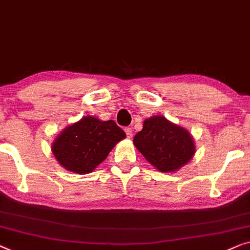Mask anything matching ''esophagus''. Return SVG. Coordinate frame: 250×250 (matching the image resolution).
Here are the masks:
<instances>
[{
    "instance_id": "esophagus-1",
    "label": "esophagus",
    "mask_w": 250,
    "mask_h": 250,
    "mask_svg": "<svg viewBox=\"0 0 250 250\" xmlns=\"http://www.w3.org/2000/svg\"><path fill=\"white\" fill-rule=\"evenodd\" d=\"M125 132H126V135H127L128 139H131V137L133 136V131H132V128L126 127V128H125Z\"/></svg>"
}]
</instances>
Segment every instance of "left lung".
I'll list each match as a JSON object with an SVG mask.
<instances>
[{
	"label": "left lung",
	"mask_w": 250,
	"mask_h": 250,
	"mask_svg": "<svg viewBox=\"0 0 250 250\" xmlns=\"http://www.w3.org/2000/svg\"><path fill=\"white\" fill-rule=\"evenodd\" d=\"M134 146L147 162L161 172H173L194 157V137L182 126L165 116H152L143 123L142 131L134 136Z\"/></svg>",
	"instance_id": "obj_1"
}]
</instances>
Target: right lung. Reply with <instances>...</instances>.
Returning <instances> with one entry per match:
<instances>
[{"instance_id":"right-lung-1","label":"right lung","mask_w":250,"mask_h":250,"mask_svg":"<svg viewBox=\"0 0 250 250\" xmlns=\"http://www.w3.org/2000/svg\"><path fill=\"white\" fill-rule=\"evenodd\" d=\"M125 137V132L111 119L84 116L57 135L52 143V152L63 168L84 175L98 167Z\"/></svg>"}]
</instances>
